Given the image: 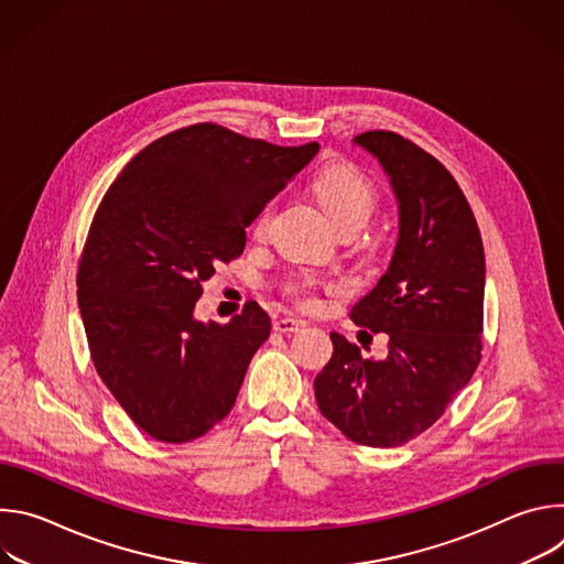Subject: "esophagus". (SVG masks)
Segmentation results:
<instances>
[{
	"instance_id": "34e87169",
	"label": "esophagus",
	"mask_w": 564,
	"mask_h": 564,
	"mask_svg": "<svg viewBox=\"0 0 564 564\" xmlns=\"http://www.w3.org/2000/svg\"><path fill=\"white\" fill-rule=\"evenodd\" d=\"M301 328H303V321H299V318H276L274 321V330L281 335H292V333H299Z\"/></svg>"
}]
</instances>
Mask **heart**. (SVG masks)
I'll return each instance as SVG.
<instances>
[{
  "instance_id": "obj_1",
  "label": "heart",
  "mask_w": 564,
  "mask_h": 564,
  "mask_svg": "<svg viewBox=\"0 0 564 564\" xmlns=\"http://www.w3.org/2000/svg\"><path fill=\"white\" fill-rule=\"evenodd\" d=\"M316 200L324 205L337 227L366 225L375 212L377 194L370 181L350 165H330L312 181ZM272 223V207H263L254 220V234L265 236Z\"/></svg>"
}]
</instances>
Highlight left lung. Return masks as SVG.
<instances>
[{
    "mask_svg": "<svg viewBox=\"0 0 564 564\" xmlns=\"http://www.w3.org/2000/svg\"><path fill=\"white\" fill-rule=\"evenodd\" d=\"M352 144L377 160L397 200L388 270L352 310L357 326L388 335V357L364 359L330 333L335 352L314 394L346 437L392 448L433 426L479 364L485 248L462 189L431 153L392 131Z\"/></svg>",
    "mask_w": 564,
    "mask_h": 564,
    "instance_id": "8db88e82",
    "label": "left lung"
}]
</instances>
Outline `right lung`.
Masks as SVG:
<instances>
[{"label": "right lung", "instance_id": "obj_1", "mask_svg": "<svg viewBox=\"0 0 564 564\" xmlns=\"http://www.w3.org/2000/svg\"><path fill=\"white\" fill-rule=\"evenodd\" d=\"M316 151L194 124L144 147L105 194L77 303L98 375L153 440L192 442L231 411L270 316L252 301L218 326L196 318V301Z\"/></svg>", "mask_w": 564, "mask_h": 564}]
</instances>
